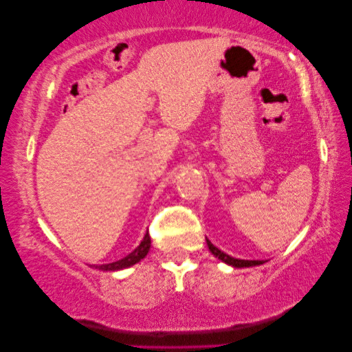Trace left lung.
Returning a JSON list of instances; mask_svg holds the SVG:
<instances>
[{"mask_svg":"<svg viewBox=\"0 0 352 352\" xmlns=\"http://www.w3.org/2000/svg\"><path fill=\"white\" fill-rule=\"evenodd\" d=\"M206 243H208L210 252L213 253L216 258H219L221 261L228 263V264H230V266H234V267H250V266H258V264H263V261H248V259H235V258L229 256V254H226V253L221 252V250L216 248L214 245L210 242V240H206Z\"/></svg>","mask_w":352,"mask_h":352,"instance_id":"left-lung-1","label":"left lung"}]
</instances>
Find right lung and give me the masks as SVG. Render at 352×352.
I'll return each instance as SVG.
<instances>
[{"instance_id": "obj_1", "label": "right lung", "mask_w": 352, "mask_h": 352, "mask_svg": "<svg viewBox=\"0 0 352 352\" xmlns=\"http://www.w3.org/2000/svg\"><path fill=\"white\" fill-rule=\"evenodd\" d=\"M148 248H151V235H148V230H147L146 237H144L141 245H139V247L134 250L133 253H129L128 256L120 259V261H115V263H110V264H102V266H99V269H102V271H118V269H124V267L133 266V264L139 263L144 256H146V254L148 253Z\"/></svg>"}]
</instances>
